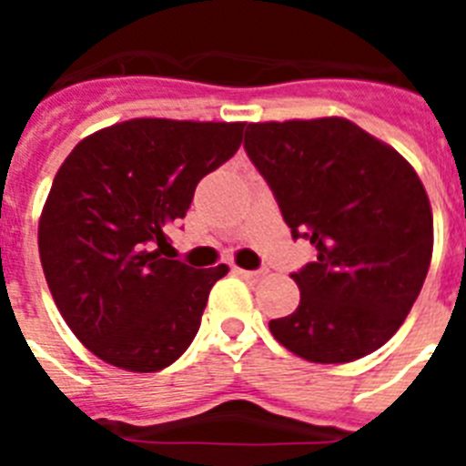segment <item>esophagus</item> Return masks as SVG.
<instances>
[{
  "label": "esophagus",
  "instance_id": "1",
  "mask_svg": "<svg viewBox=\"0 0 466 466\" xmlns=\"http://www.w3.org/2000/svg\"><path fill=\"white\" fill-rule=\"evenodd\" d=\"M240 275L245 279H252L254 282V279H261L263 275H266V270H240Z\"/></svg>",
  "mask_w": 466,
  "mask_h": 466
}]
</instances>
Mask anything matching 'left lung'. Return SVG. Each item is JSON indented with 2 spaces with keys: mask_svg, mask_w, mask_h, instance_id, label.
Segmentation results:
<instances>
[{
  "mask_svg": "<svg viewBox=\"0 0 466 466\" xmlns=\"http://www.w3.org/2000/svg\"><path fill=\"white\" fill-rule=\"evenodd\" d=\"M245 151L291 238L317 249L291 273L300 303L270 319L275 340L315 364L376 352L430 270L434 219L420 177L392 147L336 116L249 123Z\"/></svg>",
  "mask_w": 466,
  "mask_h": 466,
  "instance_id": "8db88e82",
  "label": "left lung"
}]
</instances>
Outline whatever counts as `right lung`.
<instances>
[{
    "label": "right lung",
    "instance_id": "right-lung-1",
    "mask_svg": "<svg viewBox=\"0 0 466 466\" xmlns=\"http://www.w3.org/2000/svg\"><path fill=\"white\" fill-rule=\"evenodd\" d=\"M245 123L133 118L81 139L39 221V257L67 327L106 364L154 373L187 352L228 266L191 268L167 226L240 149Z\"/></svg>",
    "mask_w": 466,
    "mask_h": 466
}]
</instances>
